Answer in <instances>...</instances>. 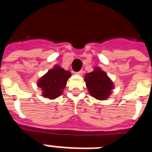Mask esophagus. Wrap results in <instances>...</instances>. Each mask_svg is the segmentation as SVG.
I'll return each instance as SVG.
<instances>
[{
  "instance_id": "34e87169",
  "label": "esophagus",
  "mask_w": 152,
  "mask_h": 152,
  "mask_svg": "<svg viewBox=\"0 0 152 152\" xmlns=\"http://www.w3.org/2000/svg\"><path fill=\"white\" fill-rule=\"evenodd\" d=\"M76 75H79V76H82L83 75V71L82 70H80V71L77 72H76Z\"/></svg>"
}]
</instances>
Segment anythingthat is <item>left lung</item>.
<instances>
[{
    "instance_id": "1",
    "label": "left lung",
    "mask_w": 152,
    "mask_h": 152,
    "mask_svg": "<svg viewBox=\"0 0 152 152\" xmlns=\"http://www.w3.org/2000/svg\"><path fill=\"white\" fill-rule=\"evenodd\" d=\"M86 85L93 97L104 100L109 97L113 89V84L105 72L96 68L95 71L85 75Z\"/></svg>"
}]
</instances>
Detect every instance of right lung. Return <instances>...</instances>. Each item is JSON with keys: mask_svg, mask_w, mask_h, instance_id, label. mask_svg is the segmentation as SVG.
Listing matches in <instances>:
<instances>
[{"mask_svg": "<svg viewBox=\"0 0 152 152\" xmlns=\"http://www.w3.org/2000/svg\"><path fill=\"white\" fill-rule=\"evenodd\" d=\"M71 76L70 72L65 71L59 66L50 69L38 82V86L42 90L45 98L53 99L59 97L65 88L67 80Z\"/></svg>", "mask_w": 152, "mask_h": 152, "instance_id": "1", "label": "right lung"}]
</instances>
